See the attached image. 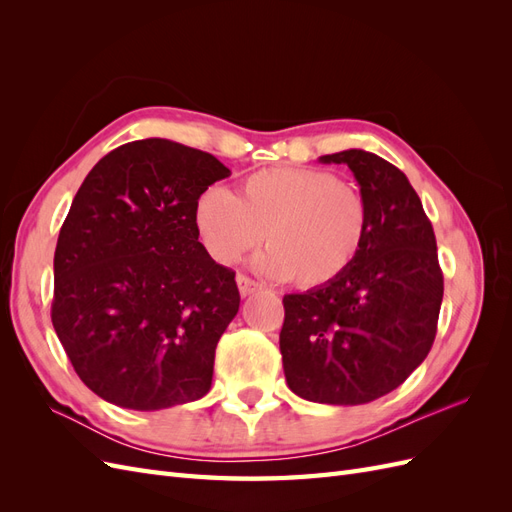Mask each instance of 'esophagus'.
Here are the masks:
<instances>
[{
  "instance_id": "34e87169",
  "label": "esophagus",
  "mask_w": 512,
  "mask_h": 512,
  "mask_svg": "<svg viewBox=\"0 0 512 512\" xmlns=\"http://www.w3.org/2000/svg\"><path fill=\"white\" fill-rule=\"evenodd\" d=\"M237 286H239L241 297H250L252 292H256L260 288V284L250 280V277H247V275H237Z\"/></svg>"
}]
</instances>
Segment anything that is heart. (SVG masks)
<instances>
[{"mask_svg":"<svg viewBox=\"0 0 512 512\" xmlns=\"http://www.w3.org/2000/svg\"><path fill=\"white\" fill-rule=\"evenodd\" d=\"M196 230L213 260L230 265L262 239L254 265L305 288L339 280L367 237V205L352 185L316 168H265L241 183L239 196L213 188L198 198Z\"/></svg>","mask_w":512,"mask_h":512,"instance_id":"1","label":"heart"}]
</instances>
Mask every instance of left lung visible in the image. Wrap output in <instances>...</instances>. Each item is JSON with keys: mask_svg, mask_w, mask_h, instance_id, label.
<instances>
[{"mask_svg": "<svg viewBox=\"0 0 512 512\" xmlns=\"http://www.w3.org/2000/svg\"><path fill=\"white\" fill-rule=\"evenodd\" d=\"M318 160L352 170L367 205V237L339 280L286 294L282 363L294 395L361 406L404 384L431 350L444 294L436 235L391 162L363 149Z\"/></svg>", "mask_w": 512, "mask_h": 512, "instance_id": "obj_1", "label": "left lung"}]
</instances>
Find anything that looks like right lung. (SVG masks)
I'll return each instance as SVG.
<instances>
[{
	"mask_svg": "<svg viewBox=\"0 0 512 512\" xmlns=\"http://www.w3.org/2000/svg\"><path fill=\"white\" fill-rule=\"evenodd\" d=\"M228 175L211 153L145 138L104 156L76 192L55 247L51 320L108 404L153 412L209 393L241 297L198 241L194 211Z\"/></svg>",
	"mask_w": 512,
	"mask_h": 512,
	"instance_id": "right-lung-1",
	"label": "right lung"
}]
</instances>
